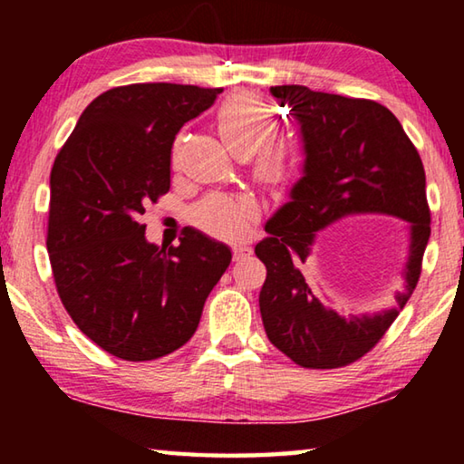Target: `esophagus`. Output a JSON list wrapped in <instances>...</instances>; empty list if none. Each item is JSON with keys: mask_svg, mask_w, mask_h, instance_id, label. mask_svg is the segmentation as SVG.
I'll return each mask as SVG.
<instances>
[{"mask_svg": "<svg viewBox=\"0 0 464 464\" xmlns=\"http://www.w3.org/2000/svg\"><path fill=\"white\" fill-rule=\"evenodd\" d=\"M251 254V247L247 243H235L233 246V260H243V257Z\"/></svg>", "mask_w": 464, "mask_h": 464, "instance_id": "esophagus-1", "label": "esophagus"}]
</instances>
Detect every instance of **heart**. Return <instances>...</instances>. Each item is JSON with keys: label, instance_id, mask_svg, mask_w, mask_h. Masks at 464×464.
<instances>
[{"label": "heart", "instance_id": "heart-1", "mask_svg": "<svg viewBox=\"0 0 464 464\" xmlns=\"http://www.w3.org/2000/svg\"><path fill=\"white\" fill-rule=\"evenodd\" d=\"M217 130L233 155L251 157V176L266 188L286 182L295 161V143L274 129L272 108L249 92H235L217 110ZM178 161V149L171 163ZM257 217L256 202L246 194H213L194 210L202 231L218 239H237Z\"/></svg>", "mask_w": 464, "mask_h": 464}]
</instances>
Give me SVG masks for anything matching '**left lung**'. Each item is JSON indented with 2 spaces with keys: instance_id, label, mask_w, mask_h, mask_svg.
I'll list each match as a JSON object with an SVG mask.
<instances>
[{
  "instance_id": "obj_1",
  "label": "left lung",
  "mask_w": 464,
  "mask_h": 464,
  "mask_svg": "<svg viewBox=\"0 0 464 464\" xmlns=\"http://www.w3.org/2000/svg\"><path fill=\"white\" fill-rule=\"evenodd\" d=\"M272 96L301 124L303 178L256 246L264 262L260 313L268 340L303 368H340L379 343L410 301L430 239V207L421 157L401 122L379 102L274 85ZM379 212L406 221L411 247L404 288L392 310L343 318L310 288L304 262L316 231L348 214Z\"/></svg>"
}]
</instances>
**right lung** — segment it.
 Returning a JSON list of instances; mask_svg holds the SVG:
<instances>
[{
  "mask_svg": "<svg viewBox=\"0 0 464 464\" xmlns=\"http://www.w3.org/2000/svg\"><path fill=\"white\" fill-rule=\"evenodd\" d=\"M221 88L130 83L92 102L51 169L46 249L61 303L102 350L130 362L182 348L231 249L188 227L145 239L139 217L169 190L171 145Z\"/></svg>",
  "mask_w": 464,
  "mask_h": 464,
  "instance_id": "1",
  "label": "right lung"
}]
</instances>
